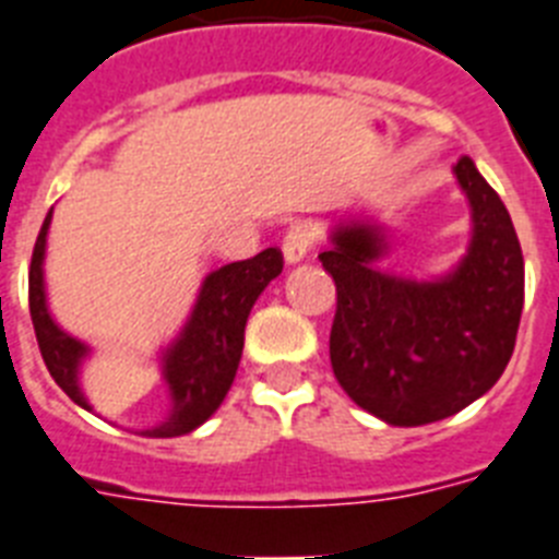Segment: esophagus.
Masks as SVG:
<instances>
[{
	"label": "esophagus",
	"instance_id": "34e87169",
	"mask_svg": "<svg viewBox=\"0 0 559 559\" xmlns=\"http://www.w3.org/2000/svg\"><path fill=\"white\" fill-rule=\"evenodd\" d=\"M313 246V228L308 223H294L283 237V254L288 265H297L308 257Z\"/></svg>",
	"mask_w": 559,
	"mask_h": 559
}]
</instances>
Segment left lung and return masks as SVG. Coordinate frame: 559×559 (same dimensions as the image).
<instances>
[{"label": "left lung", "instance_id": "obj_1", "mask_svg": "<svg viewBox=\"0 0 559 559\" xmlns=\"http://www.w3.org/2000/svg\"><path fill=\"white\" fill-rule=\"evenodd\" d=\"M472 240L447 276L418 283L379 269L381 226L342 223L319 254L336 283L333 376L353 402L393 427H421L469 407L512 359L523 311V251L503 200L472 157L455 166Z\"/></svg>", "mask_w": 559, "mask_h": 559}]
</instances>
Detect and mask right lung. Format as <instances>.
<instances>
[{
  "label": "right lung",
  "instance_id": "obj_1",
  "mask_svg": "<svg viewBox=\"0 0 559 559\" xmlns=\"http://www.w3.org/2000/svg\"><path fill=\"white\" fill-rule=\"evenodd\" d=\"M50 217L52 209L47 212L36 246H33L31 280H27L33 331H36L41 359H45L56 384L79 407L93 409L79 384L81 361L90 353V347L61 331L47 311L45 248ZM280 271H283V251L265 248L251 260L228 262L203 280L192 317L183 325L180 336L160 356L164 381L169 388V413L157 427L143 429L141 436H186L214 416V409L221 407L234 376H237L248 313L254 308L257 297L265 290V285L274 276H280Z\"/></svg>",
  "mask_w": 559,
  "mask_h": 559
}]
</instances>
